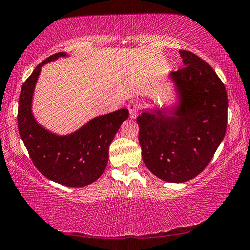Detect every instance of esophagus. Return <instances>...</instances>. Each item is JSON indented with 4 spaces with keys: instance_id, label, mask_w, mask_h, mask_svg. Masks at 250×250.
<instances>
[{
    "instance_id": "34e87169",
    "label": "esophagus",
    "mask_w": 250,
    "mask_h": 250,
    "mask_svg": "<svg viewBox=\"0 0 250 250\" xmlns=\"http://www.w3.org/2000/svg\"><path fill=\"white\" fill-rule=\"evenodd\" d=\"M127 108L129 110V116L132 118H135L137 116V112H138V108H140V105L135 103V102H130V103L127 105Z\"/></svg>"
}]
</instances>
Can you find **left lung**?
Listing matches in <instances>:
<instances>
[{"mask_svg":"<svg viewBox=\"0 0 250 250\" xmlns=\"http://www.w3.org/2000/svg\"><path fill=\"white\" fill-rule=\"evenodd\" d=\"M184 67L171 72L178 103L137 117L145 165L168 183L190 181L206 168L226 134L228 98L223 82L194 53L179 51Z\"/></svg>","mask_w":250,"mask_h":250,"instance_id":"obj_1","label":"left lung"}]
</instances>
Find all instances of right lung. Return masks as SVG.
Here are the masks:
<instances>
[{
	"label": "right lung",
	"instance_id": "1",
	"mask_svg": "<svg viewBox=\"0 0 250 250\" xmlns=\"http://www.w3.org/2000/svg\"><path fill=\"white\" fill-rule=\"evenodd\" d=\"M60 52L39 64L24 82L19 98V133L36 168L45 177L68 187H84L101 177L108 162V149L128 109L94 117L76 132L57 135L36 122L32 101L41 67L59 57Z\"/></svg>",
	"mask_w": 250,
	"mask_h": 250
}]
</instances>
